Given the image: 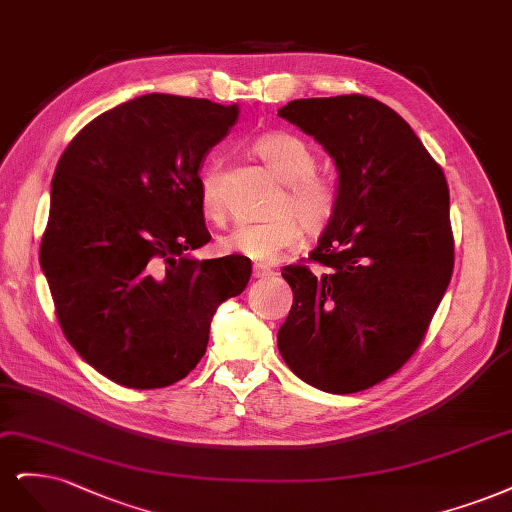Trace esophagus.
Returning a JSON list of instances; mask_svg holds the SVG:
<instances>
[{"mask_svg":"<svg viewBox=\"0 0 512 512\" xmlns=\"http://www.w3.org/2000/svg\"><path fill=\"white\" fill-rule=\"evenodd\" d=\"M253 276L255 278H268V276H274V272L270 268H266V266H255L253 268Z\"/></svg>","mask_w":512,"mask_h":512,"instance_id":"1","label":"esophagus"}]
</instances>
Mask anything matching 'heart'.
Instances as JSON below:
<instances>
[{"label":"heart","instance_id":"b5f03b06","mask_svg":"<svg viewBox=\"0 0 512 512\" xmlns=\"http://www.w3.org/2000/svg\"><path fill=\"white\" fill-rule=\"evenodd\" d=\"M253 153L266 163L283 189L272 204V217L261 223L236 225L219 238V251L240 255L257 263H270L280 253L300 242L302 227L310 234H321L336 219L340 195L332 180L317 174V159L310 146L291 134L261 136ZM202 204L206 217L223 221L225 206L219 193V176L210 170L204 176ZM299 219L295 220L294 217Z\"/></svg>","mask_w":512,"mask_h":512}]
</instances>
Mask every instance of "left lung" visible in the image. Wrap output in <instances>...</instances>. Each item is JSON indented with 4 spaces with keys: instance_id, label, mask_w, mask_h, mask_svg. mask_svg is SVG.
<instances>
[{
    "instance_id": "1",
    "label": "left lung",
    "mask_w": 512,
    "mask_h": 512,
    "mask_svg": "<svg viewBox=\"0 0 512 512\" xmlns=\"http://www.w3.org/2000/svg\"><path fill=\"white\" fill-rule=\"evenodd\" d=\"M278 117L315 138L338 172V214L308 259L283 268L293 291L278 351L304 383L355 393L417 351L449 287V187L415 131L366 95L308 97Z\"/></svg>"
}]
</instances>
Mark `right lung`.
<instances>
[{
	"label": "right lung",
	"mask_w": 512,
	"mask_h": 512,
	"mask_svg": "<svg viewBox=\"0 0 512 512\" xmlns=\"http://www.w3.org/2000/svg\"><path fill=\"white\" fill-rule=\"evenodd\" d=\"M238 106L148 93L100 114L65 148L40 263L76 353L131 389L168 387L206 353L217 308L251 263L195 259L210 234L200 170Z\"/></svg>",
	"instance_id": "obj_1"
}]
</instances>
